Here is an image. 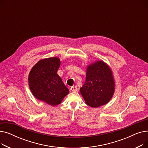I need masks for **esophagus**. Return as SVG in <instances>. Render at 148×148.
Listing matches in <instances>:
<instances>
[{
	"label": "esophagus",
	"mask_w": 148,
	"mask_h": 148,
	"mask_svg": "<svg viewBox=\"0 0 148 148\" xmlns=\"http://www.w3.org/2000/svg\"><path fill=\"white\" fill-rule=\"evenodd\" d=\"M70 89H71V90L73 91V92H77V86H72Z\"/></svg>",
	"instance_id": "esophagus-1"
}]
</instances>
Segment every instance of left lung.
<instances>
[{
  "instance_id": "obj_1",
  "label": "left lung",
  "mask_w": 148,
  "mask_h": 148,
  "mask_svg": "<svg viewBox=\"0 0 148 148\" xmlns=\"http://www.w3.org/2000/svg\"><path fill=\"white\" fill-rule=\"evenodd\" d=\"M114 80L110 68L98 60L88 66L86 81L80 91L86 103L92 107L106 104L114 92Z\"/></svg>"
}]
</instances>
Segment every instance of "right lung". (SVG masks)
<instances>
[{"mask_svg":"<svg viewBox=\"0 0 148 148\" xmlns=\"http://www.w3.org/2000/svg\"><path fill=\"white\" fill-rule=\"evenodd\" d=\"M60 61L56 57L42 59L33 66L29 74V86L38 99L52 106L61 103L69 94L57 74Z\"/></svg>","mask_w":148,"mask_h":148,"instance_id":"add662e5","label":"right lung"}]
</instances>
